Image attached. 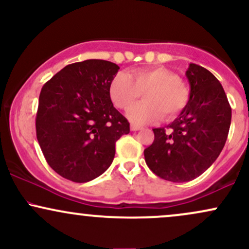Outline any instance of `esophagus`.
<instances>
[{
    "mask_svg": "<svg viewBox=\"0 0 249 249\" xmlns=\"http://www.w3.org/2000/svg\"><path fill=\"white\" fill-rule=\"evenodd\" d=\"M130 128H131V131H138V130H141V126H138V125H134V124H131V126H130Z\"/></svg>",
    "mask_w": 249,
    "mask_h": 249,
    "instance_id": "esophagus-1",
    "label": "esophagus"
}]
</instances>
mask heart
<instances>
[{
	"label": "heart",
	"mask_w": 249,
	"mask_h": 249,
	"mask_svg": "<svg viewBox=\"0 0 249 249\" xmlns=\"http://www.w3.org/2000/svg\"><path fill=\"white\" fill-rule=\"evenodd\" d=\"M144 96V103L128 111L130 121L139 125L152 124L161 116L171 119L178 116L190 98L187 88L179 76L166 68L134 70L130 75L121 72L112 79L108 95L115 107L128 110Z\"/></svg>",
	"instance_id": "obj_1"
}]
</instances>
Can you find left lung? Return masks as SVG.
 <instances>
[{"label": "left lung", "instance_id": "obj_1", "mask_svg": "<svg viewBox=\"0 0 249 249\" xmlns=\"http://www.w3.org/2000/svg\"><path fill=\"white\" fill-rule=\"evenodd\" d=\"M190 99L178 118L153 128L154 141L144 150L154 174L173 182L196 179L215 161L227 141L232 108L215 76L191 63L186 71Z\"/></svg>", "mask_w": 249, "mask_h": 249}]
</instances>
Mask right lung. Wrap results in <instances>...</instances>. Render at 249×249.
<instances>
[{
  "mask_svg": "<svg viewBox=\"0 0 249 249\" xmlns=\"http://www.w3.org/2000/svg\"><path fill=\"white\" fill-rule=\"evenodd\" d=\"M115 63L87 59L63 68L43 85L36 136L49 166L63 178L87 182L107 170L116 142L130 123L108 95Z\"/></svg>",
  "mask_w": 249,
  "mask_h": 249,
  "instance_id": "add662e5",
  "label": "right lung"
}]
</instances>
